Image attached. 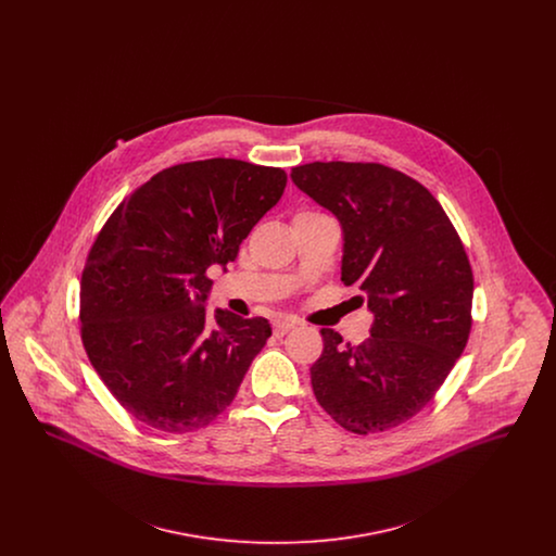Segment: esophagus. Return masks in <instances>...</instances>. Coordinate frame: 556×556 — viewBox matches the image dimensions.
<instances>
[{
    "mask_svg": "<svg viewBox=\"0 0 556 556\" xmlns=\"http://www.w3.org/2000/svg\"><path fill=\"white\" fill-rule=\"evenodd\" d=\"M295 320H291V318H277L275 323H273V336L275 338H283L286 333H290L291 329H295Z\"/></svg>",
    "mask_w": 556,
    "mask_h": 556,
    "instance_id": "obj_1",
    "label": "esophagus"
}]
</instances>
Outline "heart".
<instances>
[{
    "instance_id": "1",
    "label": "heart",
    "mask_w": 556,
    "mask_h": 556,
    "mask_svg": "<svg viewBox=\"0 0 556 556\" xmlns=\"http://www.w3.org/2000/svg\"><path fill=\"white\" fill-rule=\"evenodd\" d=\"M318 212L313 211H300L295 216H293V220H298V218H306V216H315Z\"/></svg>"
}]
</instances>
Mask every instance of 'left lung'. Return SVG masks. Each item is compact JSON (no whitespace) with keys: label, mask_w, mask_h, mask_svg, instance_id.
Wrapping results in <instances>:
<instances>
[{"label":"left lung","mask_w":556,"mask_h":556,"mask_svg":"<svg viewBox=\"0 0 556 556\" xmlns=\"http://www.w3.org/2000/svg\"><path fill=\"white\" fill-rule=\"evenodd\" d=\"M291 179L344 229L342 281L369 298L370 338L320 329L311 383L327 415L369 435L406 424L446 381L471 333L473 270L427 187L379 162H308Z\"/></svg>","instance_id":"left-lung-1"}]
</instances>
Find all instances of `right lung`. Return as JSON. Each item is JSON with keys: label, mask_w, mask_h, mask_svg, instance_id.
<instances>
[{"label": "right lung", "mask_w": 556, "mask_h": 556, "mask_svg": "<svg viewBox=\"0 0 556 556\" xmlns=\"http://www.w3.org/2000/svg\"><path fill=\"white\" fill-rule=\"evenodd\" d=\"M286 184L277 166L184 162L108 216L83 266L80 340L110 394L139 424L187 433L233 402L270 325L218 311L211 329L206 270L236 261Z\"/></svg>", "instance_id": "add662e5"}]
</instances>
